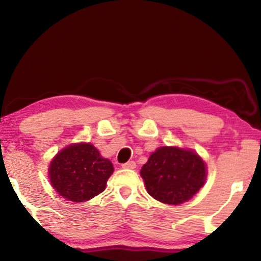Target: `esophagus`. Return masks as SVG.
I'll return each instance as SVG.
<instances>
[{
	"label": "esophagus",
	"instance_id": "34e87169",
	"mask_svg": "<svg viewBox=\"0 0 261 261\" xmlns=\"http://www.w3.org/2000/svg\"><path fill=\"white\" fill-rule=\"evenodd\" d=\"M135 166H137V164H135V162H133V160H132V162H128V163L122 164V169H129V170H132V169H135Z\"/></svg>",
	"mask_w": 261,
	"mask_h": 261
}]
</instances>
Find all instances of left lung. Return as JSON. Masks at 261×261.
Instances as JSON below:
<instances>
[{
  "instance_id": "8db88e82",
  "label": "left lung",
  "mask_w": 261,
  "mask_h": 261,
  "mask_svg": "<svg viewBox=\"0 0 261 261\" xmlns=\"http://www.w3.org/2000/svg\"><path fill=\"white\" fill-rule=\"evenodd\" d=\"M205 165L192 151L160 147L140 171L147 192L167 204H181L197 194L205 180Z\"/></svg>"
}]
</instances>
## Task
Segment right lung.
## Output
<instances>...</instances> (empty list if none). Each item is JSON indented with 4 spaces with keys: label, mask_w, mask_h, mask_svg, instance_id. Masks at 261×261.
<instances>
[{
    "label": "right lung",
    "mask_w": 261,
    "mask_h": 261,
    "mask_svg": "<svg viewBox=\"0 0 261 261\" xmlns=\"http://www.w3.org/2000/svg\"><path fill=\"white\" fill-rule=\"evenodd\" d=\"M114 167L90 144L71 145L60 151L49 165V179L64 198L85 202L106 189Z\"/></svg>",
    "instance_id": "1"
}]
</instances>
